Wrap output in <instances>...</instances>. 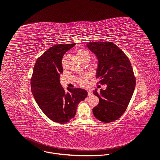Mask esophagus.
<instances>
[{"label":"esophagus","mask_w":160,"mask_h":160,"mask_svg":"<svg viewBox=\"0 0 160 160\" xmlns=\"http://www.w3.org/2000/svg\"><path fill=\"white\" fill-rule=\"evenodd\" d=\"M87 92H88V96H90L92 95V90H87Z\"/></svg>","instance_id":"34e87169"}]
</instances>
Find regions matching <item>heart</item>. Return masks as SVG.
<instances>
[{
  "label": "heart",
  "mask_w": 160,
  "mask_h": 160,
  "mask_svg": "<svg viewBox=\"0 0 160 160\" xmlns=\"http://www.w3.org/2000/svg\"><path fill=\"white\" fill-rule=\"evenodd\" d=\"M77 56L80 60H81L87 56H89V52L88 51H87L85 49H80L77 51ZM87 78H88V75H85L83 77H80L78 78V82L80 85H85L87 84Z\"/></svg>",
  "instance_id": "obj_1"
}]
</instances>
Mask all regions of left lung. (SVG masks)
I'll return each instance as SVG.
<instances>
[{
    "label": "left lung",
    "mask_w": 160,
    "mask_h": 160,
    "mask_svg": "<svg viewBox=\"0 0 160 160\" xmlns=\"http://www.w3.org/2000/svg\"><path fill=\"white\" fill-rule=\"evenodd\" d=\"M89 50L98 58L96 78L107 85L106 90L93 91L99 99L92 109L94 117L104 123L118 120L124 113L132 97L135 78L128 58L111 42H91L87 44Z\"/></svg>",
    "instance_id": "1"
}]
</instances>
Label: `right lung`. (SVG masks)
<instances>
[{"label":"right lung","mask_w":160,"mask_h":160,"mask_svg":"<svg viewBox=\"0 0 160 160\" xmlns=\"http://www.w3.org/2000/svg\"><path fill=\"white\" fill-rule=\"evenodd\" d=\"M75 45L56 44L48 49L37 59L31 78L32 92L38 106L47 117L58 123L73 118L78 104L87 96L83 88H67L65 91L60 83L62 57Z\"/></svg>","instance_id":"1"}]
</instances>
